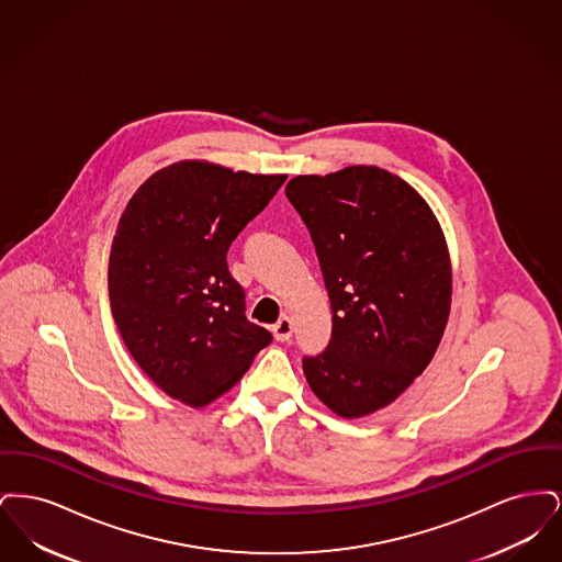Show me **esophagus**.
Segmentation results:
<instances>
[{
  "mask_svg": "<svg viewBox=\"0 0 562 562\" xmlns=\"http://www.w3.org/2000/svg\"><path fill=\"white\" fill-rule=\"evenodd\" d=\"M271 333H273V337H276L278 341H282V344L289 341L291 335H293V321H291L289 316H282L280 321L271 326Z\"/></svg>",
  "mask_w": 562,
  "mask_h": 562,
  "instance_id": "esophagus-1",
  "label": "esophagus"
}]
</instances>
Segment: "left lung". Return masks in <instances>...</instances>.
Wrapping results in <instances>:
<instances>
[{
    "instance_id": "obj_1",
    "label": "left lung",
    "mask_w": 562,
    "mask_h": 562,
    "mask_svg": "<svg viewBox=\"0 0 562 562\" xmlns=\"http://www.w3.org/2000/svg\"><path fill=\"white\" fill-rule=\"evenodd\" d=\"M286 198L310 229L333 310L326 349L303 358L312 392L346 419L392 404L445 335L453 273L428 202L376 166L299 175Z\"/></svg>"
}]
</instances>
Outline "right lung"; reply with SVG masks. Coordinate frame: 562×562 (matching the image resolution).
<instances>
[{"label":"right lung","mask_w":562,"mask_h":562,"mask_svg":"<svg viewBox=\"0 0 562 562\" xmlns=\"http://www.w3.org/2000/svg\"><path fill=\"white\" fill-rule=\"evenodd\" d=\"M213 161H175L136 189L109 255V301L134 362L193 408L232 390L271 344L246 321L227 250L282 188Z\"/></svg>","instance_id":"1"}]
</instances>
